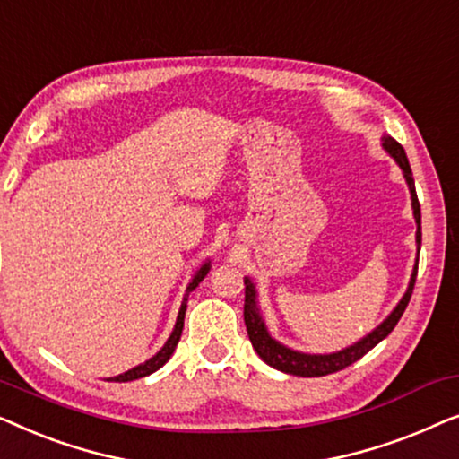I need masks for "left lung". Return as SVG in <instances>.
I'll return each mask as SVG.
<instances>
[{
	"label": "left lung",
	"instance_id": "8db88e82",
	"mask_svg": "<svg viewBox=\"0 0 459 459\" xmlns=\"http://www.w3.org/2000/svg\"><path fill=\"white\" fill-rule=\"evenodd\" d=\"M382 148L386 150L388 154L397 160V165L403 171V178L410 186V194H411V209H413V217H416L418 223V231H416V242H418V253H420V244H422V215H420V203H418V194H416V184H413V175H411V167L410 160H407L405 150L397 140H393L391 135H382ZM416 275H418V265L413 267L410 286H407V292L403 294V299L399 300V305L394 307L391 316H388L385 322H382L378 328L369 332L368 336H363L361 341H357L351 347L338 351V353H330V355H309V353H299V351H292L280 344L275 338L269 336V332L265 328V322H263L259 305H256V290L255 284L248 278H244V284H247V290H244V324H247V332L250 342L256 351V355L261 357L267 366H272L280 372L292 374V376H303V378H317V376H328L334 374L338 369H344L351 363H355L357 359H361L368 351H372L376 344L391 334L394 325L403 316L407 303H410L411 292H413V284H416Z\"/></svg>",
	"mask_w": 459,
	"mask_h": 459
}]
</instances>
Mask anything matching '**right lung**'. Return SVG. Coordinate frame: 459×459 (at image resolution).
Wrapping results in <instances>:
<instances>
[{
    "label": "right lung",
    "instance_id": "add662e5",
    "mask_svg": "<svg viewBox=\"0 0 459 459\" xmlns=\"http://www.w3.org/2000/svg\"><path fill=\"white\" fill-rule=\"evenodd\" d=\"M209 269H211V263H204V265L198 269V273L194 275V280L190 281V286L186 288V297H184V303H181L178 322H175V328H173V332H171V336H169V341L165 342V347H162L154 357H150L148 361H143V363H140V366L131 368L129 372L118 374V376H115V378H108L110 382H129V380L143 378V376H150L152 372H156V369H160L169 359H171L173 351H175V347H178V342H179V338H181V330H184V317H186V307H187V294H190V292L194 290V288H196V286L200 284V281L204 280V275L209 273Z\"/></svg>",
    "mask_w": 459,
    "mask_h": 459
}]
</instances>
